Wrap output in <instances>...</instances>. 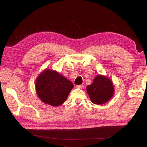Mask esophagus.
<instances>
[{
    "instance_id": "1",
    "label": "esophagus",
    "mask_w": 147,
    "mask_h": 147,
    "mask_svg": "<svg viewBox=\"0 0 147 147\" xmlns=\"http://www.w3.org/2000/svg\"><path fill=\"white\" fill-rule=\"evenodd\" d=\"M83 85L82 84H80V85H77L76 86V87H77V88H78V89H81V88H83Z\"/></svg>"
}]
</instances>
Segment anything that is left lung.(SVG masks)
Segmentation results:
<instances>
[{"label":"left lung","instance_id":"obj_1","mask_svg":"<svg viewBox=\"0 0 147 147\" xmlns=\"http://www.w3.org/2000/svg\"><path fill=\"white\" fill-rule=\"evenodd\" d=\"M87 92L92 103L103 104L113 95L114 87L112 81L102 75H97L93 82L86 88Z\"/></svg>","mask_w":147,"mask_h":147}]
</instances>
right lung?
<instances>
[{
    "label": "right lung",
    "instance_id": "add662e5",
    "mask_svg": "<svg viewBox=\"0 0 147 147\" xmlns=\"http://www.w3.org/2000/svg\"><path fill=\"white\" fill-rule=\"evenodd\" d=\"M74 84L56 71L46 69L37 77L35 89L43 102L52 106L63 104L67 98Z\"/></svg>",
    "mask_w": 147,
    "mask_h": 147
}]
</instances>
